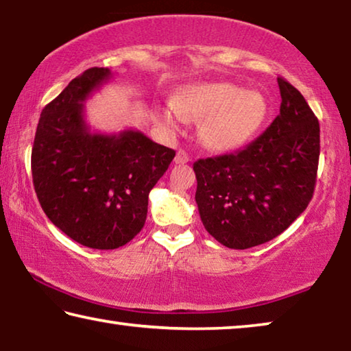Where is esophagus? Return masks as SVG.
<instances>
[{
  "label": "esophagus",
  "mask_w": 351,
  "mask_h": 351,
  "mask_svg": "<svg viewBox=\"0 0 351 351\" xmlns=\"http://www.w3.org/2000/svg\"><path fill=\"white\" fill-rule=\"evenodd\" d=\"M190 161V158L187 156V153L186 152H182V150H180L176 153V156H175V164H187Z\"/></svg>",
  "instance_id": "esophagus-1"
}]
</instances>
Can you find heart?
Listing matches in <instances>:
<instances>
[{"label": "heart", "mask_w": 351, "mask_h": 351, "mask_svg": "<svg viewBox=\"0 0 351 351\" xmlns=\"http://www.w3.org/2000/svg\"><path fill=\"white\" fill-rule=\"evenodd\" d=\"M265 97L243 91L228 82L189 85L176 94L173 104L154 112L167 132L176 133L186 121H199L198 139L207 150L230 152L252 138L266 116Z\"/></svg>", "instance_id": "heart-1"}]
</instances>
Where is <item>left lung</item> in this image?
<instances>
[{"mask_svg":"<svg viewBox=\"0 0 351 351\" xmlns=\"http://www.w3.org/2000/svg\"><path fill=\"white\" fill-rule=\"evenodd\" d=\"M280 112L245 150L198 159L201 221L230 249H247L280 235L306 209L316 186L320 128L305 97L277 79Z\"/></svg>","mask_w":351,"mask_h":351,"instance_id":"obj_1","label":"left lung"}]
</instances>
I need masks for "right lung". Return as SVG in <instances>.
<instances>
[{
    "instance_id": "right-lung-1",
    "label": "right lung",
    "mask_w": 351,
    "mask_h": 351,
    "mask_svg": "<svg viewBox=\"0 0 351 351\" xmlns=\"http://www.w3.org/2000/svg\"><path fill=\"white\" fill-rule=\"evenodd\" d=\"M90 68L41 111L32 147V180L52 224L91 249L127 245L144 228L148 193L175 158L139 130L91 132L85 102L111 79Z\"/></svg>"
}]
</instances>
